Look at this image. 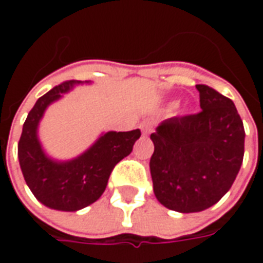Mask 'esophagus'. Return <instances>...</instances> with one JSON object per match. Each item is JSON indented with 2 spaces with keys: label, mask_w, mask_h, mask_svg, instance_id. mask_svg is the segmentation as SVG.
<instances>
[{
  "label": "esophagus",
  "mask_w": 263,
  "mask_h": 263,
  "mask_svg": "<svg viewBox=\"0 0 263 263\" xmlns=\"http://www.w3.org/2000/svg\"><path fill=\"white\" fill-rule=\"evenodd\" d=\"M141 128H142L143 135H148V134H151L152 129H154V124H152L151 121H143L142 124H141Z\"/></svg>",
  "instance_id": "1"
}]
</instances>
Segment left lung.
<instances>
[{
	"label": "left lung",
	"mask_w": 263,
	"mask_h": 263,
	"mask_svg": "<svg viewBox=\"0 0 263 263\" xmlns=\"http://www.w3.org/2000/svg\"><path fill=\"white\" fill-rule=\"evenodd\" d=\"M196 88L201 111L172 117L151 135L155 196L179 213L203 211L220 201L243 159L245 131L232 100L205 84Z\"/></svg>",
	"instance_id": "8db88e82"
}]
</instances>
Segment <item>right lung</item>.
<instances>
[{"label": "right lung", "mask_w": 263, "mask_h": 263, "mask_svg": "<svg viewBox=\"0 0 263 263\" xmlns=\"http://www.w3.org/2000/svg\"><path fill=\"white\" fill-rule=\"evenodd\" d=\"M79 80H67L39 98L24 122L18 142L22 175L33 196L49 209L77 211L97 201L107 187L115 165L132 152L139 129L107 132L87 152L69 162H54L43 154L37 124L49 104L69 91Z\"/></svg>", "instance_id": "right-lung-1"}]
</instances>
